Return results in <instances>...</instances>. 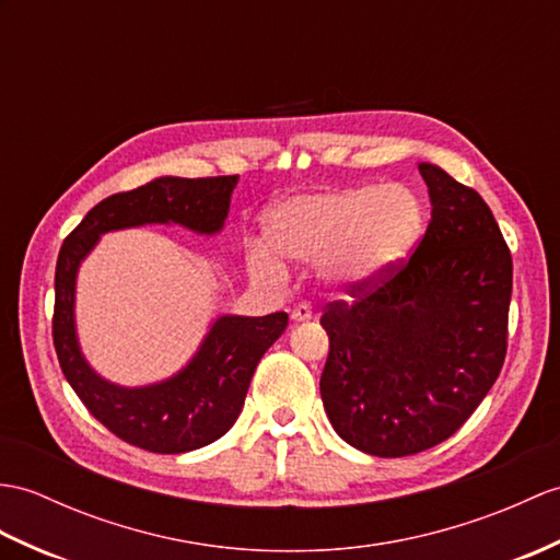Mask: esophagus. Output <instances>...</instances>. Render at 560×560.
<instances>
[{
  "label": "esophagus",
  "instance_id": "obj_1",
  "mask_svg": "<svg viewBox=\"0 0 560 560\" xmlns=\"http://www.w3.org/2000/svg\"><path fill=\"white\" fill-rule=\"evenodd\" d=\"M291 319L293 322H310L312 319V307L307 303H298L293 310H291Z\"/></svg>",
  "mask_w": 560,
  "mask_h": 560
}]
</instances>
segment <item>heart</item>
<instances>
[{
	"mask_svg": "<svg viewBox=\"0 0 560 560\" xmlns=\"http://www.w3.org/2000/svg\"><path fill=\"white\" fill-rule=\"evenodd\" d=\"M424 210L418 195L400 184L358 186L298 195L265 217V245L245 255L262 281H281L289 262L319 259V277L336 289H355L386 275L418 245Z\"/></svg>",
	"mask_w": 560,
	"mask_h": 560,
	"instance_id": "obj_1",
	"label": "heart"
}]
</instances>
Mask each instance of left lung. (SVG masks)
<instances>
[{
    "label": "left lung",
    "mask_w": 560,
    "mask_h": 560,
    "mask_svg": "<svg viewBox=\"0 0 560 560\" xmlns=\"http://www.w3.org/2000/svg\"><path fill=\"white\" fill-rule=\"evenodd\" d=\"M432 221L408 259L334 301L319 324V392L346 444L402 458L456 434L485 400L509 348L513 259L489 205L420 164Z\"/></svg>",
    "instance_id": "1"
}]
</instances>
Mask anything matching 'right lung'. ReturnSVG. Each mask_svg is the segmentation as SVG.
<instances>
[{"label": "right lung", "instance_id": "obj_1", "mask_svg": "<svg viewBox=\"0 0 560 560\" xmlns=\"http://www.w3.org/2000/svg\"><path fill=\"white\" fill-rule=\"evenodd\" d=\"M238 176H162L104 198L63 241L55 271L51 336L63 376L78 398L112 434L152 453H186L212 444L238 420L259 358L289 327L285 312L265 317H219L198 353L164 382L126 388L88 365L75 336V275L107 231L142 224H180L217 233L229 214Z\"/></svg>", "mask_w": 560, "mask_h": 560}]
</instances>
